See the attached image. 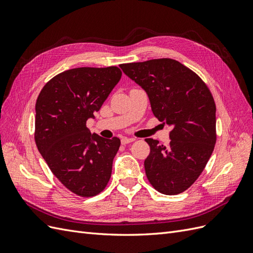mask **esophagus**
<instances>
[{"label":"esophagus","instance_id":"1","mask_svg":"<svg viewBox=\"0 0 253 253\" xmlns=\"http://www.w3.org/2000/svg\"><path fill=\"white\" fill-rule=\"evenodd\" d=\"M133 141H135V138H126H126L121 139L122 144H127V143H131Z\"/></svg>","mask_w":253,"mask_h":253}]
</instances>
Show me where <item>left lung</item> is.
I'll list each match as a JSON object with an SVG mask.
<instances>
[{"mask_svg":"<svg viewBox=\"0 0 253 253\" xmlns=\"http://www.w3.org/2000/svg\"><path fill=\"white\" fill-rule=\"evenodd\" d=\"M147 91L154 116L172 126L170 144L144 139L152 187L166 195L189 189L200 177L216 142V106L209 87L189 67L169 58L119 65Z\"/></svg>","mask_w":253,"mask_h":253,"instance_id":"1","label":"left lung"}]
</instances>
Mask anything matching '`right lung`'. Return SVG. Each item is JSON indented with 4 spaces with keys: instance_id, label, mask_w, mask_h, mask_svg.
Listing matches in <instances>:
<instances>
[{
    "instance_id": "obj_1",
    "label": "right lung",
    "mask_w": 253,
    "mask_h": 253,
    "mask_svg": "<svg viewBox=\"0 0 253 253\" xmlns=\"http://www.w3.org/2000/svg\"><path fill=\"white\" fill-rule=\"evenodd\" d=\"M117 66L77 67L60 73L36 102L35 141L52 174L81 197L105 189L120 139L91 135L86 120L101 109L121 78Z\"/></svg>"
}]
</instances>
